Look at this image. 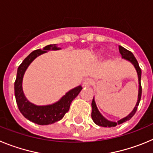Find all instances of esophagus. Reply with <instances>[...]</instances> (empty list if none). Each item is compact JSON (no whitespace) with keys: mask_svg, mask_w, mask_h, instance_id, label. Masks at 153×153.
I'll use <instances>...</instances> for the list:
<instances>
[{"mask_svg":"<svg viewBox=\"0 0 153 153\" xmlns=\"http://www.w3.org/2000/svg\"><path fill=\"white\" fill-rule=\"evenodd\" d=\"M92 83H93V79L90 78H87L83 81V86H91Z\"/></svg>","mask_w":153,"mask_h":153,"instance_id":"1","label":"esophagus"}]
</instances>
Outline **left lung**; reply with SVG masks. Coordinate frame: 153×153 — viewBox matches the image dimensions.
I'll return each mask as SVG.
<instances>
[{"label":"left lung","instance_id":"obj_1","mask_svg":"<svg viewBox=\"0 0 153 153\" xmlns=\"http://www.w3.org/2000/svg\"><path fill=\"white\" fill-rule=\"evenodd\" d=\"M119 50H120V53L121 56H122L123 59L127 60V61L130 62L133 67H135L136 70V73H137L138 75V80H139V93H138V100L137 102H136V106H135L134 109H132V111L129 113L127 117H124V118L121 119V120H118L117 122H113V121H109L107 119H106L105 117L102 116L100 113V112L99 111V109H97V104H96L95 100H94V97L93 99V101H92V113L91 117L93 119V122L95 123L97 125L100 126H103V127H114L117 125H120V124H122L123 123L126 122L127 120H129L132 118L134 114L136 113V110H137V107L139 106V103L140 102V100H141V96H142V86H141V74L142 71L141 69H140V66H139V63H138L137 60H136V57L134 56V55L132 54L130 51H129L128 50H126V48L123 47L122 46H120L119 47Z\"/></svg>","mask_w":153,"mask_h":153}]
</instances>
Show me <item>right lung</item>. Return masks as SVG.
<instances>
[{
    "label": "right lung",
    "mask_w": 153,
    "mask_h": 153,
    "mask_svg": "<svg viewBox=\"0 0 153 153\" xmlns=\"http://www.w3.org/2000/svg\"><path fill=\"white\" fill-rule=\"evenodd\" d=\"M61 48L56 44H50L43 50H36L30 53L24 60L17 69V78L14 83V95L17 106L22 115L27 120L38 125H49L57 122L69 111L70 104L77 97L82 90V86H78L67 92L57 102L45 106H37L30 102L24 95L22 83L24 75L29 65L40 55L45 53L48 51H58Z\"/></svg>",
    "instance_id": "obj_1"
}]
</instances>
